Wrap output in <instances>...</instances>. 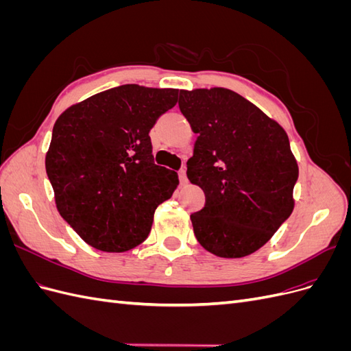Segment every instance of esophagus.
Here are the masks:
<instances>
[{
	"instance_id": "esophagus-1",
	"label": "esophagus",
	"mask_w": 351,
	"mask_h": 351,
	"mask_svg": "<svg viewBox=\"0 0 351 351\" xmlns=\"http://www.w3.org/2000/svg\"><path fill=\"white\" fill-rule=\"evenodd\" d=\"M178 178H180V183L184 184L187 183V176H186V168L178 169Z\"/></svg>"
}]
</instances>
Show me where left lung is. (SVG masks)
<instances>
[{
	"instance_id": "8db88e82",
	"label": "left lung",
	"mask_w": 351,
	"mask_h": 351,
	"mask_svg": "<svg viewBox=\"0 0 351 351\" xmlns=\"http://www.w3.org/2000/svg\"><path fill=\"white\" fill-rule=\"evenodd\" d=\"M180 111L197 141L187 177L206 202L190 215L197 241L221 258L267 243L294 208L299 167L282 127L224 88L180 90Z\"/></svg>"
}]
</instances>
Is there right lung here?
Masks as SVG:
<instances>
[{
  "label": "right lung",
  "instance_id": "obj_1",
  "mask_svg": "<svg viewBox=\"0 0 351 351\" xmlns=\"http://www.w3.org/2000/svg\"><path fill=\"white\" fill-rule=\"evenodd\" d=\"M177 89L123 84L73 105L52 129L47 174L60 215L92 247L125 252L149 236L177 173L156 165L149 132Z\"/></svg>",
  "mask_w": 351,
  "mask_h": 351
}]
</instances>
